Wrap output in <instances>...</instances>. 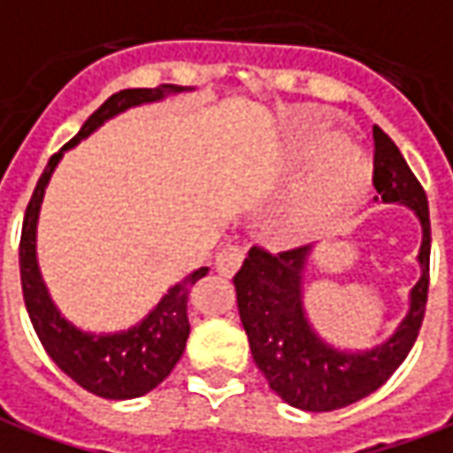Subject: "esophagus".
I'll use <instances>...</instances> for the list:
<instances>
[{"label":"esophagus","instance_id":"1","mask_svg":"<svg viewBox=\"0 0 453 453\" xmlns=\"http://www.w3.org/2000/svg\"><path fill=\"white\" fill-rule=\"evenodd\" d=\"M245 259V250L237 248V245H227L216 255V270L223 274V277H233L237 272V267L242 265Z\"/></svg>","mask_w":453,"mask_h":453}]
</instances>
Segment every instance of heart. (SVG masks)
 <instances>
[{
  "instance_id": "1",
  "label": "heart",
  "mask_w": 453,
  "mask_h": 453,
  "mask_svg": "<svg viewBox=\"0 0 453 453\" xmlns=\"http://www.w3.org/2000/svg\"><path fill=\"white\" fill-rule=\"evenodd\" d=\"M331 122L316 119L294 129L287 147L292 164H309L318 159L306 181L294 191L284 208L281 226L287 235L311 237L341 223L358 205L370 181V159L353 144L338 142Z\"/></svg>"
}]
</instances>
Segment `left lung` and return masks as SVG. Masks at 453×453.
<instances>
[{
  "label": "left lung",
  "instance_id": "obj_1",
  "mask_svg": "<svg viewBox=\"0 0 453 453\" xmlns=\"http://www.w3.org/2000/svg\"><path fill=\"white\" fill-rule=\"evenodd\" d=\"M375 173L372 186L382 203L410 208L422 227L417 255L419 280L410 289L407 314L390 336L372 348L334 346L311 324L303 303V280L316 245L272 255L252 248L233 277L240 321L252 358L270 388L303 412H331L358 403L390 378L412 350L425 319L429 289V203L400 150L380 127H372Z\"/></svg>",
  "mask_w": 453,
  "mask_h": 453
}]
</instances>
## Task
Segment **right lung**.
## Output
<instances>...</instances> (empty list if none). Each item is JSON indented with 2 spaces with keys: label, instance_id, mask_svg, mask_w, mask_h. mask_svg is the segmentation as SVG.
Wrapping results in <instances>:
<instances>
[{
  "label": "right lung",
  "instance_id": "obj_1",
  "mask_svg": "<svg viewBox=\"0 0 453 453\" xmlns=\"http://www.w3.org/2000/svg\"><path fill=\"white\" fill-rule=\"evenodd\" d=\"M196 88L183 85H159V88H132L119 90L107 97L100 110L88 117L81 132L53 154L41 173L34 196L28 201L21 242H19V267H21V289L27 303L28 319L39 336L41 346L58 368L78 382L83 390L93 392L105 400H132L154 390L179 363L183 348L191 334L188 324V294L201 277H205L208 267L188 272L181 281L169 287V292L151 306V311L142 321L132 324L122 331L95 334L75 326L61 314L50 296L49 287L43 281L36 255V230H39V213L43 203V194L49 186L56 166L61 164L63 154L78 147L83 139L105 125L107 119L127 112L132 107L161 103L164 97L179 93H191Z\"/></svg>",
  "mask_w": 453,
  "mask_h": 453
}]
</instances>
